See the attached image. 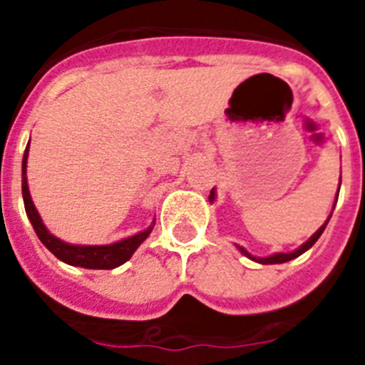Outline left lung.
<instances>
[{"instance_id":"1","label":"left lung","mask_w":365,"mask_h":365,"mask_svg":"<svg viewBox=\"0 0 365 365\" xmlns=\"http://www.w3.org/2000/svg\"><path fill=\"white\" fill-rule=\"evenodd\" d=\"M340 182H341V177H340ZM338 192H340V188H338ZM336 197H338V193H336ZM214 199H215V190H212V192H210V201H214ZM329 219H331V215H329L327 221H325L324 225H322V227L318 228V230H316L314 234H312L311 237H309V240L305 241V243L302 245V247L296 248V250H292V252H278V254H272V256H269V257H256V256H252V254H248L243 247H240V245H235V247L240 248V252L245 254V256H247L248 259L257 261V263H261V265H276V263H285V261H291V259H294V257L302 256L303 252H307L309 248H311L312 245H314L316 241H318V237H320V235L324 234V230H325V227H327Z\"/></svg>"}]
</instances>
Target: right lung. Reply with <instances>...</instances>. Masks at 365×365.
Wrapping results in <instances>:
<instances>
[{"instance_id":"obj_1","label":"right lung","mask_w":365,"mask_h":365,"mask_svg":"<svg viewBox=\"0 0 365 365\" xmlns=\"http://www.w3.org/2000/svg\"><path fill=\"white\" fill-rule=\"evenodd\" d=\"M27 157H29V146L25 148L24 163H21V193H24V205L27 217L31 219V225L40 237L41 243L49 248L51 252L58 257L60 261L73 267H83V269H117V267L124 265L125 261L133 256V252L140 247L144 240L153 230L155 221L151 222V227L146 230L138 232V234L125 237V240L117 241L111 245H69L66 241L58 240L45 228L43 221H41L40 214H38L36 206L31 199V192H29L27 185Z\"/></svg>"}]
</instances>
